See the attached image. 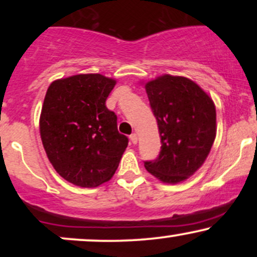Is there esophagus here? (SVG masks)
I'll list each match as a JSON object with an SVG mask.
<instances>
[{
    "label": "esophagus",
    "mask_w": 257,
    "mask_h": 257,
    "mask_svg": "<svg viewBox=\"0 0 257 257\" xmlns=\"http://www.w3.org/2000/svg\"><path fill=\"white\" fill-rule=\"evenodd\" d=\"M131 141H132L133 144H134V145L138 143V135L135 134V133H134V134L131 135Z\"/></svg>",
    "instance_id": "obj_1"
}]
</instances>
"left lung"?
Returning <instances> with one entry per match:
<instances>
[{"mask_svg": "<svg viewBox=\"0 0 257 257\" xmlns=\"http://www.w3.org/2000/svg\"><path fill=\"white\" fill-rule=\"evenodd\" d=\"M158 123L161 152L145 162L151 175L166 184L192 176L208 157L216 137L213 99L196 82L182 76L162 75L145 84Z\"/></svg>", "mask_w": 257, "mask_h": 257, "instance_id": "8db88e82", "label": "left lung"}]
</instances>
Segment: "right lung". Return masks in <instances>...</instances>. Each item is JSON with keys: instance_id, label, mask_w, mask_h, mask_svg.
Here are the masks:
<instances>
[{"instance_id": "add662e5", "label": "right lung", "mask_w": 257, "mask_h": 257, "mask_svg": "<svg viewBox=\"0 0 257 257\" xmlns=\"http://www.w3.org/2000/svg\"><path fill=\"white\" fill-rule=\"evenodd\" d=\"M116 79L81 73L55 79L47 89L40 133L49 162L61 178L79 187H96L118 168L128 138L106 107Z\"/></svg>"}]
</instances>
